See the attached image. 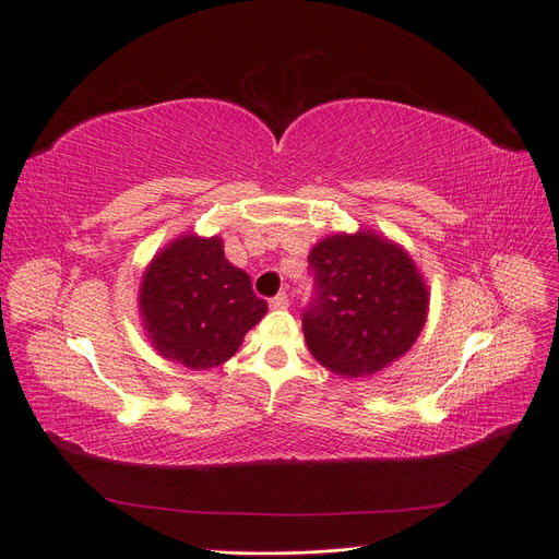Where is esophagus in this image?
I'll list each match as a JSON object with an SVG mask.
<instances>
[{"instance_id": "obj_1", "label": "esophagus", "mask_w": 559, "mask_h": 559, "mask_svg": "<svg viewBox=\"0 0 559 559\" xmlns=\"http://www.w3.org/2000/svg\"><path fill=\"white\" fill-rule=\"evenodd\" d=\"M270 308H273V310H286V308H289V296L282 292L275 298H270Z\"/></svg>"}]
</instances>
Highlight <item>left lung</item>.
Wrapping results in <instances>:
<instances>
[{"mask_svg":"<svg viewBox=\"0 0 559 559\" xmlns=\"http://www.w3.org/2000/svg\"><path fill=\"white\" fill-rule=\"evenodd\" d=\"M314 298L302 310L312 357L335 376L368 378L408 352L427 321L429 294L413 259L373 230L312 247Z\"/></svg>","mask_w":559,"mask_h":559,"instance_id":"8db88e82","label":"left lung"}]
</instances>
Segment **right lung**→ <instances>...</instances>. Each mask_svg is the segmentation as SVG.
Returning a JSON list of instances; mask_svg holds the SVG:
<instances>
[{
  "mask_svg": "<svg viewBox=\"0 0 559 559\" xmlns=\"http://www.w3.org/2000/svg\"><path fill=\"white\" fill-rule=\"evenodd\" d=\"M140 312L165 359L207 370L238 352L267 302L251 292L249 275L228 263L222 240L181 235L146 267Z\"/></svg>",
  "mask_w": 559,
  "mask_h": 559,
  "instance_id": "1",
  "label": "right lung"
}]
</instances>
